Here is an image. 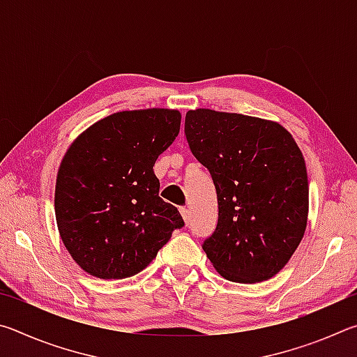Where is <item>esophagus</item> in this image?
Here are the masks:
<instances>
[{"mask_svg":"<svg viewBox=\"0 0 357 357\" xmlns=\"http://www.w3.org/2000/svg\"><path fill=\"white\" fill-rule=\"evenodd\" d=\"M179 213H181V215H183L185 225H189V222H190V211L187 209V208H179Z\"/></svg>","mask_w":357,"mask_h":357,"instance_id":"esophagus-1","label":"esophagus"}]
</instances>
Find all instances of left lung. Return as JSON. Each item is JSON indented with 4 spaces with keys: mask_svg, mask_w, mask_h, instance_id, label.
Segmentation results:
<instances>
[{
    "mask_svg": "<svg viewBox=\"0 0 357 357\" xmlns=\"http://www.w3.org/2000/svg\"><path fill=\"white\" fill-rule=\"evenodd\" d=\"M184 134L213 178L219 204L204 253L231 282L271 279L307 227L309 181L298 144L271 121L208 108L187 112Z\"/></svg>",
    "mask_w": 357,
    "mask_h": 357,
    "instance_id": "obj_1",
    "label": "left lung"
}]
</instances>
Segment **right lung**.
Here are the masks:
<instances>
[{"label":"right lung","mask_w":357,"mask_h":357,"mask_svg":"<svg viewBox=\"0 0 357 357\" xmlns=\"http://www.w3.org/2000/svg\"><path fill=\"white\" fill-rule=\"evenodd\" d=\"M179 126L176 110L119 112L68 149L56 179V223L66 249L88 274L135 275L184 227L176 206L159 197L153 170Z\"/></svg>","instance_id":"1"}]
</instances>
